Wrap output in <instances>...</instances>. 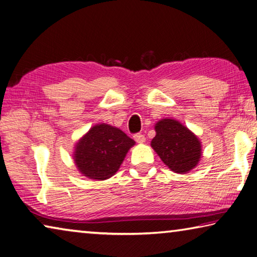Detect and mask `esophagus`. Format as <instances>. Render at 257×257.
<instances>
[{"instance_id": "34e87169", "label": "esophagus", "mask_w": 257, "mask_h": 257, "mask_svg": "<svg viewBox=\"0 0 257 257\" xmlns=\"http://www.w3.org/2000/svg\"><path fill=\"white\" fill-rule=\"evenodd\" d=\"M134 138H135V141L138 143V144H143V143L146 142V138L143 134H136L134 136Z\"/></svg>"}]
</instances>
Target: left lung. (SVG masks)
I'll list each match as a JSON object with an SVG mask.
<instances>
[{"label":"left lung","mask_w":257,"mask_h":257,"mask_svg":"<svg viewBox=\"0 0 257 257\" xmlns=\"http://www.w3.org/2000/svg\"><path fill=\"white\" fill-rule=\"evenodd\" d=\"M154 129L152 149L171 171L185 175L197 167L203 153L202 143L190 129L172 118L159 120Z\"/></svg>","instance_id":"1"}]
</instances>
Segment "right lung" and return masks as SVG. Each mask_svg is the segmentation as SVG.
Here are the masks:
<instances>
[{"instance_id":"1","label":"right lung","mask_w":257,"mask_h":257,"mask_svg":"<svg viewBox=\"0 0 257 257\" xmlns=\"http://www.w3.org/2000/svg\"><path fill=\"white\" fill-rule=\"evenodd\" d=\"M135 144L134 139L121 129L97 123L76 143L73 162L78 171L88 179L106 180L115 175Z\"/></svg>"}]
</instances>
